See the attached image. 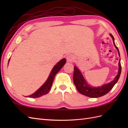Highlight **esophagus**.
<instances>
[{
  "label": "esophagus",
  "instance_id": "1",
  "mask_svg": "<svg viewBox=\"0 0 128 128\" xmlns=\"http://www.w3.org/2000/svg\"><path fill=\"white\" fill-rule=\"evenodd\" d=\"M75 59V56L72 55V54H69V55L67 56H66V60L68 62H72Z\"/></svg>",
  "mask_w": 128,
  "mask_h": 128
}]
</instances>
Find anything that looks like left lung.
Segmentation results:
<instances>
[{"label": "left lung", "mask_w": 128, "mask_h": 128, "mask_svg": "<svg viewBox=\"0 0 128 128\" xmlns=\"http://www.w3.org/2000/svg\"><path fill=\"white\" fill-rule=\"evenodd\" d=\"M110 36L112 38L114 46L117 50L119 56H120V53L118 47H116L114 43V38L112 34H110ZM119 69L118 72V74L114 78V80L108 84H104V85L99 87H93L89 85L84 78L82 73L79 70L78 68L75 66L74 75H73V81L76 86V88L78 91L82 94L85 95L89 97L97 98L104 96L106 94L108 93L112 89L115 84L118 82V81L120 77L122 70V66L120 64V59H119L118 63Z\"/></svg>", "instance_id": "obj_1"}]
</instances>
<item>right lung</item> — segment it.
I'll return each mask as SVG.
<instances>
[{
  "label": "right lung",
  "instance_id": "add662e5",
  "mask_svg": "<svg viewBox=\"0 0 128 128\" xmlns=\"http://www.w3.org/2000/svg\"><path fill=\"white\" fill-rule=\"evenodd\" d=\"M10 60V59L9 60V62ZM66 63V58L62 59L60 60L59 62L56 63V65L54 66L52 70L50 73V75L47 78V80L46 81V82L43 84L42 86L40 87V88H38L37 90L30 96H28L26 97H30V98H37L40 97V96H42L43 95L46 94H48L49 91H50L51 88V87L52 86L53 82L54 81V77H55L56 75L58 73L60 69L62 68L64 65ZM9 64V62H8Z\"/></svg>",
  "mask_w": 128,
  "mask_h": 128
}]
</instances>
